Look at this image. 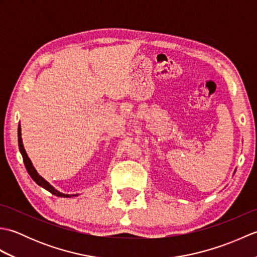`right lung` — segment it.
Returning a JSON list of instances; mask_svg holds the SVG:
<instances>
[{"label":"right lung","instance_id":"add662e5","mask_svg":"<svg viewBox=\"0 0 257 257\" xmlns=\"http://www.w3.org/2000/svg\"><path fill=\"white\" fill-rule=\"evenodd\" d=\"M18 137H19V148H20V151L22 154V157H23V161H24V165H25V168L27 172H29V174L31 176V178L34 180V181L38 184L41 185L42 188H44L45 190L50 191V192L54 195H57V196H64V198H68V196H74V195H69V194H64V193H61L59 191L54 189L52 185L48 183L45 179H43L40 174L37 173V171L35 170V168L33 167L32 162L30 160V158L27 157V154L26 151L24 149L23 147V143H22V137H21V125L19 124V129H18Z\"/></svg>","mask_w":257,"mask_h":257}]
</instances>
